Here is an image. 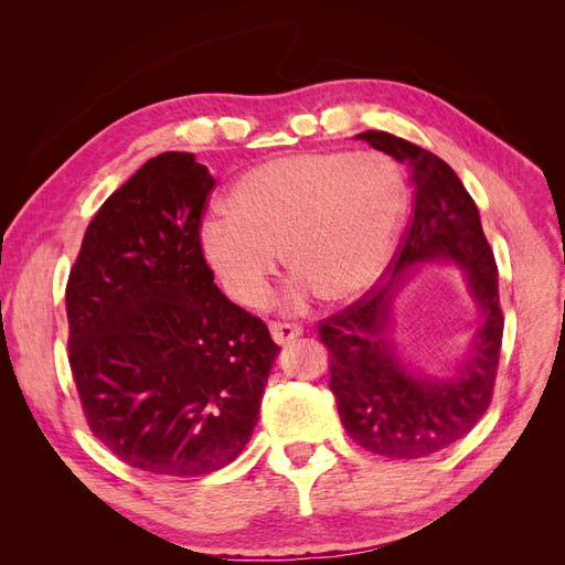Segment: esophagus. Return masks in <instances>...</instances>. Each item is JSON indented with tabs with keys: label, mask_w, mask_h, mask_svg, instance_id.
<instances>
[{
	"label": "esophagus",
	"mask_w": 565,
	"mask_h": 565,
	"mask_svg": "<svg viewBox=\"0 0 565 565\" xmlns=\"http://www.w3.org/2000/svg\"><path fill=\"white\" fill-rule=\"evenodd\" d=\"M268 330H270L273 339L278 341V344H289V341L297 339L303 332L301 324H297V322H280V320H273L268 324Z\"/></svg>",
	"instance_id": "34e87169"
}]
</instances>
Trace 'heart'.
<instances>
[{
	"label": "heart",
	"mask_w": 565,
	"mask_h": 565,
	"mask_svg": "<svg viewBox=\"0 0 565 565\" xmlns=\"http://www.w3.org/2000/svg\"><path fill=\"white\" fill-rule=\"evenodd\" d=\"M200 228L204 259L245 306H259L280 254L322 301L377 280L405 212V181L380 152H297L252 167Z\"/></svg>",
	"instance_id": "b5f03b06"
}]
</instances>
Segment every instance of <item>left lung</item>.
Masks as SVG:
<instances>
[{"instance_id": "obj_1", "label": "left lung", "mask_w": 565, "mask_h": 565, "mask_svg": "<svg viewBox=\"0 0 565 565\" xmlns=\"http://www.w3.org/2000/svg\"><path fill=\"white\" fill-rule=\"evenodd\" d=\"M358 139L407 164L413 216L386 266L388 282L372 285L347 309L320 320L318 337L328 347L330 388L347 434L374 455L419 459L465 438L492 401L504 330L498 264L476 202L448 162L386 131H363ZM436 258L468 268L484 311L468 370L446 383L409 375L383 337L397 273Z\"/></svg>"}]
</instances>
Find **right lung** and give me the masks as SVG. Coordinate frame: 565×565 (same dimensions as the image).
Returning a JSON list of instances; mask_svg holds the SVG:
<instances>
[{"label":"right lung","instance_id":"right-lung-1","mask_svg":"<svg viewBox=\"0 0 565 565\" xmlns=\"http://www.w3.org/2000/svg\"><path fill=\"white\" fill-rule=\"evenodd\" d=\"M212 191L193 152L150 158L96 212L65 285L84 419L158 476L212 473L245 450L280 351L214 285L200 245Z\"/></svg>","mask_w":565,"mask_h":565}]
</instances>
